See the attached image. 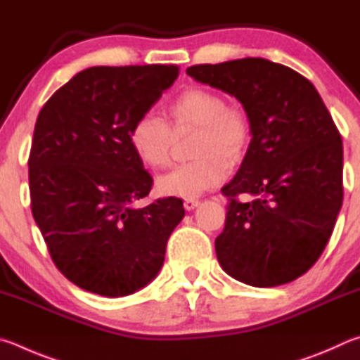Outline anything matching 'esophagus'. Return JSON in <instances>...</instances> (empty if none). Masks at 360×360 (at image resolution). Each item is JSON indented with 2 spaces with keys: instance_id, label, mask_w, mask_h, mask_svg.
I'll use <instances>...</instances> for the list:
<instances>
[{
  "instance_id": "esophagus-1",
  "label": "esophagus",
  "mask_w": 360,
  "mask_h": 360,
  "mask_svg": "<svg viewBox=\"0 0 360 360\" xmlns=\"http://www.w3.org/2000/svg\"><path fill=\"white\" fill-rule=\"evenodd\" d=\"M199 204H200V202H199L198 199H185L184 207H185V210L190 212V210H194V209H196V207H198Z\"/></svg>"
}]
</instances>
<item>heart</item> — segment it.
<instances>
[{"instance_id":"1","label":"heart","mask_w":360,"mask_h":360,"mask_svg":"<svg viewBox=\"0 0 360 360\" xmlns=\"http://www.w3.org/2000/svg\"><path fill=\"white\" fill-rule=\"evenodd\" d=\"M167 123L145 113L129 131V143L145 166L166 167L170 161V129L198 128L190 162L175 166L156 180L164 196L193 199L218 186L228 175V164L242 160L251 139L250 118L242 107L229 105L217 91L191 86L166 105Z\"/></svg>"}]
</instances>
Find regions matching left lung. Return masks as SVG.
Segmentation results:
<instances>
[{"label":"left lung","mask_w":360,"mask_h":360,"mask_svg":"<svg viewBox=\"0 0 360 360\" xmlns=\"http://www.w3.org/2000/svg\"><path fill=\"white\" fill-rule=\"evenodd\" d=\"M240 101L251 139L237 175L223 188L226 223L219 266L256 288L294 281L313 267L343 202V145L316 88L294 69L242 58L186 69ZM248 193L251 201H240Z\"/></svg>","instance_id":"left-lung-1"}]
</instances>
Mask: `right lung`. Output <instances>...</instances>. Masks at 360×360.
<instances>
[{
  "label": "right lung",
  "instance_id": "add662e5",
  "mask_svg": "<svg viewBox=\"0 0 360 360\" xmlns=\"http://www.w3.org/2000/svg\"><path fill=\"white\" fill-rule=\"evenodd\" d=\"M176 75L172 65L88 68L37 115L31 212L56 269L85 291L123 297L148 285L185 217L179 198L136 209L153 179L129 143L131 126Z\"/></svg>",
  "mask_w": 360,
  "mask_h": 360
}]
</instances>
